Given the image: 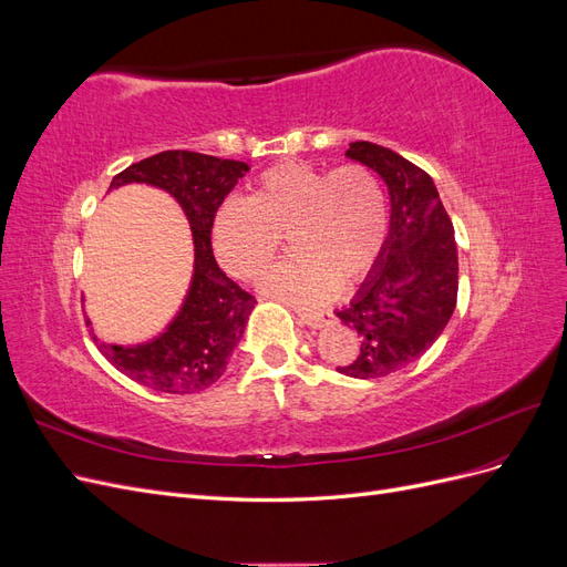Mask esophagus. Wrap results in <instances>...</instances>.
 Wrapping results in <instances>:
<instances>
[{
    "instance_id": "obj_1",
    "label": "esophagus",
    "mask_w": 567,
    "mask_h": 567,
    "mask_svg": "<svg viewBox=\"0 0 567 567\" xmlns=\"http://www.w3.org/2000/svg\"><path fill=\"white\" fill-rule=\"evenodd\" d=\"M298 317L305 326H310V329H321V326L331 323L333 319L329 312H302V310H298Z\"/></svg>"
}]
</instances>
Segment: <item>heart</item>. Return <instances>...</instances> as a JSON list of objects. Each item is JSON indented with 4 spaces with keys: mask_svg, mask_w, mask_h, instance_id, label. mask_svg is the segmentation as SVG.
Here are the masks:
<instances>
[{
    "mask_svg": "<svg viewBox=\"0 0 567 567\" xmlns=\"http://www.w3.org/2000/svg\"><path fill=\"white\" fill-rule=\"evenodd\" d=\"M388 198L369 167L274 165L248 198H227L213 217L217 260L236 279H255L288 236L290 260L260 279L265 293L293 305H321L340 286L364 281L388 241Z\"/></svg>",
    "mask_w": 567,
    "mask_h": 567,
    "instance_id": "b5f03b06",
    "label": "heart"
}]
</instances>
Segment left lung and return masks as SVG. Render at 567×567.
<instances>
[{
	"label": "left lung",
	"instance_id": "left-lung-1",
	"mask_svg": "<svg viewBox=\"0 0 567 567\" xmlns=\"http://www.w3.org/2000/svg\"><path fill=\"white\" fill-rule=\"evenodd\" d=\"M350 161L379 175L390 194V229L379 265L336 315L362 336L350 379H381L409 367L450 323L458 293V252L437 186L385 146L352 142Z\"/></svg>",
	"mask_w": 567,
	"mask_h": 567
}]
</instances>
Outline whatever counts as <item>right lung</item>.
Masks as SVG:
<instances>
[{"mask_svg": "<svg viewBox=\"0 0 567 567\" xmlns=\"http://www.w3.org/2000/svg\"><path fill=\"white\" fill-rule=\"evenodd\" d=\"M248 169V163L241 161H221L194 151H163L113 177L109 192L125 184L163 188L179 203L194 236L192 284L173 321L158 336L134 346H117L94 336L101 354L134 383L188 394L210 388L227 371L255 298L217 267L210 234L217 208Z\"/></svg>", "mask_w": 567, "mask_h": 567, "instance_id": "right-lung-1", "label": "right lung"}]
</instances>
